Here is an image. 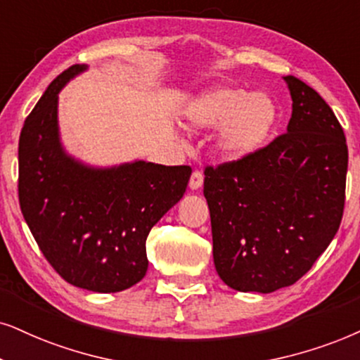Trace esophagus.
<instances>
[{"mask_svg": "<svg viewBox=\"0 0 360 360\" xmlns=\"http://www.w3.org/2000/svg\"><path fill=\"white\" fill-rule=\"evenodd\" d=\"M202 181H204V176L201 171H194L193 174H191V179H189V188L193 191H198L199 188L202 186Z\"/></svg>", "mask_w": 360, "mask_h": 360, "instance_id": "1", "label": "esophagus"}]
</instances>
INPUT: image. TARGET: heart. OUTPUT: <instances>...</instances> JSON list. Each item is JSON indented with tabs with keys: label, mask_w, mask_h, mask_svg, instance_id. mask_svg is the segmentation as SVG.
Here are the masks:
<instances>
[{
	"label": "heart",
	"mask_w": 360,
	"mask_h": 360,
	"mask_svg": "<svg viewBox=\"0 0 360 360\" xmlns=\"http://www.w3.org/2000/svg\"><path fill=\"white\" fill-rule=\"evenodd\" d=\"M279 106L266 93L217 86L202 91L186 108V117L198 129H216V151L226 161H238L259 151L279 122Z\"/></svg>",
	"instance_id": "b5f03b06"
}]
</instances>
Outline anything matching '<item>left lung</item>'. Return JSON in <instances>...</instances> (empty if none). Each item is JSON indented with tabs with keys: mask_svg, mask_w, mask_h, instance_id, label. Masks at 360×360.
<instances>
[{
	"mask_svg": "<svg viewBox=\"0 0 360 360\" xmlns=\"http://www.w3.org/2000/svg\"><path fill=\"white\" fill-rule=\"evenodd\" d=\"M284 81L292 98L288 133L204 171L214 266L240 292L292 285L342 221L349 161L342 126L311 86L294 76Z\"/></svg>",
	"mask_w": 360,
	"mask_h": 360,
	"instance_id": "8db88e82",
	"label": "left lung"
}]
</instances>
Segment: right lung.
<instances>
[{
	"label": "right lung",
	"instance_id": "add662e5",
	"mask_svg": "<svg viewBox=\"0 0 360 360\" xmlns=\"http://www.w3.org/2000/svg\"><path fill=\"white\" fill-rule=\"evenodd\" d=\"M86 70L63 71L26 117L18 194L31 234L63 279L93 292H120L146 276L149 231L184 195L191 167L141 159L96 167L68 154L58 94Z\"/></svg>",
	"mask_w": 360,
	"mask_h": 360
}]
</instances>
